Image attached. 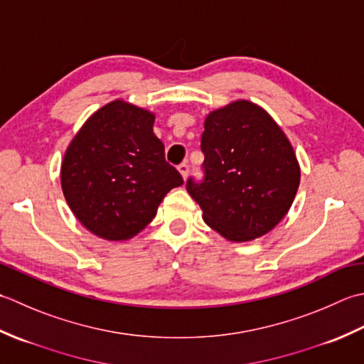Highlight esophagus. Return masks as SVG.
<instances>
[{
    "instance_id": "obj_1",
    "label": "esophagus",
    "mask_w": 364,
    "mask_h": 364,
    "mask_svg": "<svg viewBox=\"0 0 364 364\" xmlns=\"http://www.w3.org/2000/svg\"><path fill=\"white\" fill-rule=\"evenodd\" d=\"M179 173H181V176L183 177V179H187L188 177V173H190V166L187 165V163H182V165H179Z\"/></svg>"
}]
</instances>
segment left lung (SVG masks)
<instances>
[{
	"label": "left lung",
	"mask_w": 364,
	"mask_h": 364,
	"mask_svg": "<svg viewBox=\"0 0 364 364\" xmlns=\"http://www.w3.org/2000/svg\"><path fill=\"white\" fill-rule=\"evenodd\" d=\"M204 181L187 182L207 226L229 242L270 232L291 209L300 165L291 141L267 111L235 100L205 116Z\"/></svg>",
	"instance_id": "1"
}]
</instances>
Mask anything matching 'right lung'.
<instances>
[{"mask_svg": "<svg viewBox=\"0 0 364 364\" xmlns=\"http://www.w3.org/2000/svg\"><path fill=\"white\" fill-rule=\"evenodd\" d=\"M152 111L117 99L87 117L61 163V187L89 232L111 242L135 237L151 223L182 176L165 160Z\"/></svg>", "mask_w": 364, "mask_h": 364, "instance_id": "obj_1", "label": "right lung"}]
</instances>
